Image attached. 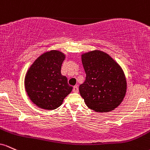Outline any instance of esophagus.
<instances>
[{"label": "esophagus", "mask_w": 150, "mask_h": 150, "mask_svg": "<svg viewBox=\"0 0 150 150\" xmlns=\"http://www.w3.org/2000/svg\"><path fill=\"white\" fill-rule=\"evenodd\" d=\"M73 92H74V93H78V92H79V88H78V86H74Z\"/></svg>", "instance_id": "obj_1"}]
</instances>
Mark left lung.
I'll use <instances>...</instances> for the list:
<instances>
[{"label":"left lung","mask_w":150,"mask_h":150,"mask_svg":"<svg viewBox=\"0 0 150 150\" xmlns=\"http://www.w3.org/2000/svg\"><path fill=\"white\" fill-rule=\"evenodd\" d=\"M86 80L79 93L89 108L96 112L113 110L123 100L127 81L121 67L107 53L93 50L81 54Z\"/></svg>","instance_id":"8db88e82"}]
</instances>
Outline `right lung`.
Returning a JSON list of instances; mask_svg holds the SVG:
<instances>
[{"label": "right lung", "mask_w": 150, "mask_h": 150, "mask_svg": "<svg viewBox=\"0 0 150 150\" xmlns=\"http://www.w3.org/2000/svg\"><path fill=\"white\" fill-rule=\"evenodd\" d=\"M66 56L58 50L40 55L27 71L25 88L33 103L40 108L54 110L71 92L73 87L62 75L61 68Z\"/></svg>", "instance_id": "right-lung-1"}]
</instances>
